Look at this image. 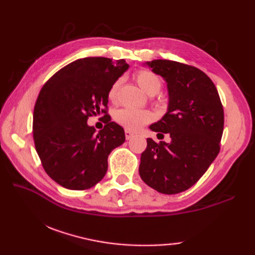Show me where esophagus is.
Instances as JSON below:
<instances>
[{"label": "esophagus", "mask_w": 255, "mask_h": 255, "mask_svg": "<svg viewBox=\"0 0 255 255\" xmlns=\"http://www.w3.org/2000/svg\"><path fill=\"white\" fill-rule=\"evenodd\" d=\"M133 132H131L130 130H125V136H126L127 140H130L133 137Z\"/></svg>", "instance_id": "obj_1"}]
</instances>
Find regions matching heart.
<instances>
[{"instance_id":"heart-1","label":"heart","mask_w":255,"mask_h":255,"mask_svg":"<svg viewBox=\"0 0 255 255\" xmlns=\"http://www.w3.org/2000/svg\"><path fill=\"white\" fill-rule=\"evenodd\" d=\"M137 84L140 86L145 93L156 94L161 89V79L158 74L150 71V70H140L136 74L133 75ZM121 86V80L115 81L108 90V100L111 102H116L118 90ZM114 119L115 122L125 127L128 130H138L144 125L152 122L153 116L149 111L142 110H133V108H122L118 110L114 114Z\"/></svg>"}]
</instances>
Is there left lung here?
Returning a JSON list of instances; mask_svg holds the SVG:
<instances>
[{
  "mask_svg": "<svg viewBox=\"0 0 255 255\" xmlns=\"http://www.w3.org/2000/svg\"><path fill=\"white\" fill-rule=\"evenodd\" d=\"M167 83L165 115L150 126L171 141L147 139L139 174L162 194H177L192 187L218 155L224 131V107L218 91L202 70L171 60L145 63Z\"/></svg>",
  "mask_w": 255,
  "mask_h": 255,
  "instance_id": "obj_1",
  "label": "left lung"
}]
</instances>
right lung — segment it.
<instances>
[{"label":"right lung","instance_id":"add662e5","mask_svg":"<svg viewBox=\"0 0 255 255\" xmlns=\"http://www.w3.org/2000/svg\"><path fill=\"white\" fill-rule=\"evenodd\" d=\"M129 68L124 59L91 57L75 60L47 81L37 97L32 136L46 173L59 185L83 191L107 171V158L125 142V131L107 114L108 90ZM105 114L96 134L91 116Z\"/></svg>","mask_w":255,"mask_h":255}]
</instances>
